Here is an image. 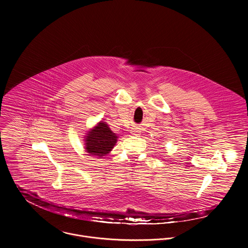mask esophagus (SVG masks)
<instances>
[{
	"label": "esophagus",
	"mask_w": 248,
	"mask_h": 248,
	"mask_svg": "<svg viewBox=\"0 0 248 248\" xmlns=\"http://www.w3.org/2000/svg\"><path fill=\"white\" fill-rule=\"evenodd\" d=\"M131 131H132L131 133L134 134V135H138V133H139V129L138 128H133Z\"/></svg>",
	"instance_id": "esophagus-1"
}]
</instances>
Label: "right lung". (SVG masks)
Listing matches in <instances>:
<instances>
[{"mask_svg": "<svg viewBox=\"0 0 248 248\" xmlns=\"http://www.w3.org/2000/svg\"><path fill=\"white\" fill-rule=\"evenodd\" d=\"M118 136L114 133L108 124L101 122L95 126L85 139V149L89 155L102 157L107 155L117 143Z\"/></svg>", "mask_w": 248, "mask_h": 248, "instance_id": "right-lung-1", "label": "right lung"}]
</instances>
